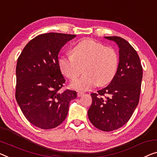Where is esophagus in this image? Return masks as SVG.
Here are the masks:
<instances>
[{
    "label": "esophagus",
    "mask_w": 157,
    "mask_h": 157,
    "mask_svg": "<svg viewBox=\"0 0 157 157\" xmlns=\"http://www.w3.org/2000/svg\"><path fill=\"white\" fill-rule=\"evenodd\" d=\"M83 94H84V93H83V92H78V97H82V96Z\"/></svg>",
    "instance_id": "34e87169"
}]
</instances>
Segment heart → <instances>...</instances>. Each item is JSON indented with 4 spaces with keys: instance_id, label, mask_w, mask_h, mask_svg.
I'll use <instances>...</instances> for the list:
<instances>
[{
    "instance_id": "1",
    "label": "heart",
    "mask_w": 157,
    "mask_h": 157,
    "mask_svg": "<svg viewBox=\"0 0 157 157\" xmlns=\"http://www.w3.org/2000/svg\"><path fill=\"white\" fill-rule=\"evenodd\" d=\"M72 56H62L59 67L67 78L75 80L82 72L85 75L71 83V87L78 91L90 90L98 84L106 85L115 76L118 58L116 51L92 39H85L71 50Z\"/></svg>"
}]
</instances>
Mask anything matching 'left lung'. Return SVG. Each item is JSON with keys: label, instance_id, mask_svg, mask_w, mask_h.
I'll list each match as a JSON object with an SVG mask.
<instances>
[{"label": "left lung", "instance_id": "8db88e82", "mask_svg": "<svg viewBox=\"0 0 157 157\" xmlns=\"http://www.w3.org/2000/svg\"><path fill=\"white\" fill-rule=\"evenodd\" d=\"M105 38L118 46V69L108 86L91 94L92 103L87 113L94 126L109 132L125 125L136 109L141 91L142 67L136 51L127 41L119 36Z\"/></svg>", "mask_w": 157, "mask_h": 157}]
</instances>
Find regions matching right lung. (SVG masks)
Segmentation results:
<instances>
[{
	"mask_svg": "<svg viewBox=\"0 0 157 157\" xmlns=\"http://www.w3.org/2000/svg\"><path fill=\"white\" fill-rule=\"evenodd\" d=\"M76 35L46 33L32 39L19 56L16 66L15 98L28 121L41 129L63 123L75 91L62 92L65 79L60 72L58 53Z\"/></svg>",
	"mask_w": 157,
	"mask_h": 157,
	"instance_id": "right-lung-1",
	"label": "right lung"
}]
</instances>
